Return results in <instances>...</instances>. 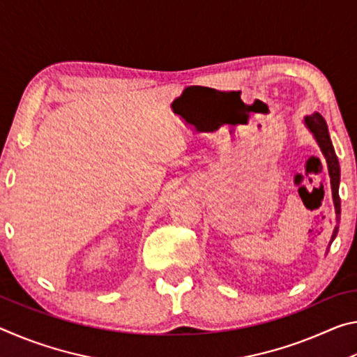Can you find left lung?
Instances as JSON below:
<instances>
[{
	"label": "left lung",
	"mask_w": 357,
	"mask_h": 357,
	"mask_svg": "<svg viewBox=\"0 0 357 357\" xmlns=\"http://www.w3.org/2000/svg\"><path fill=\"white\" fill-rule=\"evenodd\" d=\"M304 123L307 126L315 140L318 143V146L321 148V153L326 157V162H328V170H329V176H331V189H332V200H334V206H335V215H337V222L340 220V197H338V184H340V167H338V159L335 155L334 146H332L331 137H329V130H328V124H326L324 118L319 113H313L310 116L304 118ZM338 233V225H335L334 233H332L331 243L335 239Z\"/></svg>",
	"instance_id": "8db88e82"
}]
</instances>
